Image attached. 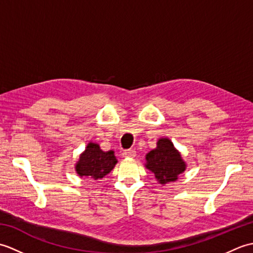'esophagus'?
Instances as JSON below:
<instances>
[{"label":"esophagus","instance_id":"obj_1","mask_svg":"<svg viewBox=\"0 0 253 253\" xmlns=\"http://www.w3.org/2000/svg\"><path fill=\"white\" fill-rule=\"evenodd\" d=\"M124 158H135L136 157V151L135 150H125L123 152Z\"/></svg>","mask_w":253,"mask_h":253}]
</instances>
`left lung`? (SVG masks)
I'll list each match as a JSON object with an SVG mask.
<instances>
[{
	"label": "left lung",
	"instance_id": "1",
	"mask_svg": "<svg viewBox=\"0 0 253 253\" xmlns=\"http://www.w3.org/2000/svg\"><path fill=\"white\" fill-rule=\"evenodd\" d=\"M144 166L152 171L159 184L164 186L178 179L187 164L170 139L162 137L158 140L157 148L146 154Z\"/></svg>",
	"mask_w": 253,
	"mask_h": 253
}]
</instances>
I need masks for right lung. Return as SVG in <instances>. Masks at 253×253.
I'll return each mask as SVG.
<instances>
[{
    "instance_id": "right-lung-1",
    "label": "right lung",
    "mask_w": 253,
    "mask_h": 253,
    "mask_svg": "<svg viewBox=\"0 0 253 253\" xmlns=\"http://www.w3.org/2000/svg\"><path fill=\"white\" fill-rule=\"evenodd\" d=\"M116 164L117 159L113 150L102 151L99 143L90 141L84 151L79 155L75 170L79 177H87L98 181L110 174Z\"/></svg>"
}]
</instances>
